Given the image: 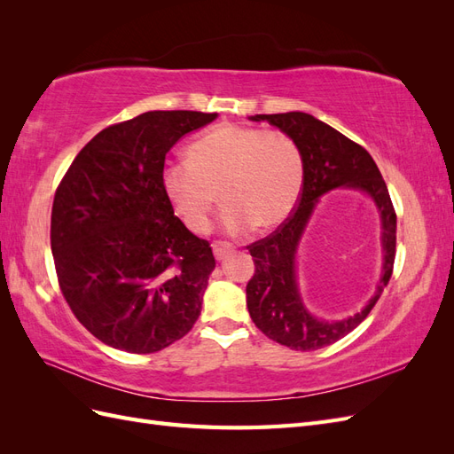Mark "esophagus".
Wrapping results in <instances>:
<instances>
[{
    "instance_id": "1",
    "label": "esophagus",
    "mask_w": 454,
    "mask_h": 454,
    "mask_svg": "<svg viewBox=\"0 0 454 454\" xmlns=\"http://www.w3.org/2000/svg\"><path fill=\"white\" fill-rule=\"evenodd\" d=\"M212 250H214V255L217 259H223L229 252H232V244L231 242H223V240H215L212 244Z\"/></svg>"
}]
</instances>
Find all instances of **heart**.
<instances>
[{
  "label": "heart",
  "instance_id": "obj_1",
  "mask_svg": "<svg viewBox=\"0 0 454 454\" xmlns=\"http://www.w3.org/2000/svg\"><path fill=\"white\" fill-rule=\"evenodd\" d=\"M187 160L162 168L160 187L193 232L208 231L220 189L223 225L232 235L272 229L290 215L305 176L303 153L290 134L223 122L187 147Z\"/></svg>",
  "mask_w": 454,
  "mask_h": 454
}]
</instances>
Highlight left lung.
<instances>
[{"mask_svg": "<svg viewBox=\"0 0 454 454\" xmlns=\"http://www.w3.org/2000/svg\"><path fill=\"white\" fill-rule=\"evenodd\" d=\"M290 134L299 144L305 162L303 187L294 212L277 231L246 248L254 257L255 272L246 286V305L254 324L269 339L292 350H318L333 345L358 327L375 307L388 284L395 259V210L380 170L367 151L345 134L303 112L255 115ZM360 188L376 200L383 222L385 263L378 294L358 315L340 323L318 321L304 309L296 290L294 252L313 206L327 190Z\"/></svg>", "mask_w": 454, "mask_h": 454, "instance_id": "obj_1", "label": "left lung"}]
</instances>
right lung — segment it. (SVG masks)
Segmentation results:
<instances>
[{
    "label": "right lung",
    "instance_id": "add662e5",
    "mask_svg": "<svg viewBox=\"0 0 454 454\" xmlns=\"http://www.w3.org/2000/svg\"><path fill=\"white\" fill-rule=\"evenodd\" d=\"M217 114L147 112L98 132L54 193L51 250L75 318L132 354L167 348L195 325L215 267L210 242L174 215L164 159Z\"/></svg>",
    "mask_w": 454,
    "mask_h": 454
}]
</instances>
